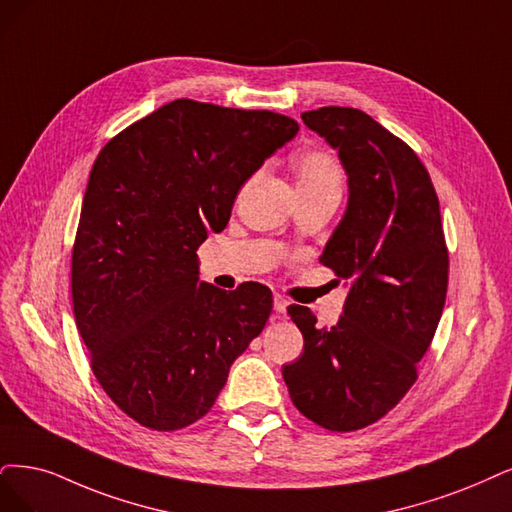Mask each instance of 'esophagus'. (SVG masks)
<instances>
[{"label":"esophagus","mask_w":512,"mask_h":512,"mask_svg":"<svg viewBox=\"0 0 512 512\" xmlns=\"http://www.w3.org/2000/svg\"><path fill=\"white\" fill-rule=\"evenodd\" d=\"M287 308H289V301L282 295H274V310L278 314H282V312H287Z\"/></svg>","instance_id":"esophagus-1"}]
</instances>
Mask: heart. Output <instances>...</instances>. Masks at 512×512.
I'll list each match as a JSON object with an SVG mask.
<instances>
[{
    "mask_svg": "<svg viewBox=\"0 0 512 512\" xmlns=\"http://www.w3.org/2000/svg\"><path fill=\"white\" fill-rule=\"evenodd\" d=\"M295 175H297V187H318L327 183H339L342 173L335 160L325 154V151H304L295 158Z\"/></svg>",
    "mask_w": 512,
    "mask_h": 512,
    "instance_id": "b5f03b06",
    "label": "heart"
}]
</instances>
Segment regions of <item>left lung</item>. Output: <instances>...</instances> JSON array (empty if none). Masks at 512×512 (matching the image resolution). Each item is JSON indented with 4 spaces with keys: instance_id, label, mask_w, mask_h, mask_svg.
Masks as SVG:
<instances>
[{
    "instance_id": "left-lung-1",
    "label": "left lung",
    "mask_w": 512,
    "mask_h": 512,
    "mask_svg": "<svg viewBox=\"0 0 512 512\" xmlns=\"http://www.w3.org/2000/svg\"><path fill=\"white\" fill-rule=\"evenodd\" d=\"M301 120L337 149L348 175L346 213L320 263L350 280V291L329 329L289 306L304 354L282 377L308 420L350 432L380 420L418 380L443 314L449 257L437 192L409 145L361 109L320 107Z\"/></svg>"
}]
</instances>
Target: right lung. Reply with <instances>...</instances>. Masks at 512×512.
<instances>
[{
  "label": "right lung",
  "instance_id": "right-lung-1",
  "mask_svg": "<svg viewBox=\"0 0 512 512\" xmlns=\"http://www.w3.org/2000/svg\"><path fill=\"white\" fill-rule=\"evenodd\" d=\"M297 130L274 111L177 99L94 160L73 244V314L92 373L139 424L168 432L200 420L266 327L272 291L200 282L196 251Z\"/></svg>",
  "mask_w": 512,
  "mask_h": 512
}]
</instances>
